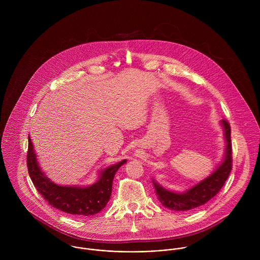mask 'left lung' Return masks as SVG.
Segmentation results:
<instances>
[{
	"label": "left lung",
	"mask_w": 260,
	"mask_h": 260,
	"mask_svg": "<svg viewBox=\"0 0 260 260\" xmlns=\"http://www.w3.org/2000/svg\"><path fill=\"white\" fill-rule=\"evenodd\" d=\"M221 125L224 128V136L227 143L224 161L221 165L209 177L182 194L168 191L152 180L157 198L162 205L172 210H191L205 204L220 191L232 169L231 128L230 124L225 119L221 120Z\"/></svg>",
	"instance_id": "left-lung-1"
}]
</instances>
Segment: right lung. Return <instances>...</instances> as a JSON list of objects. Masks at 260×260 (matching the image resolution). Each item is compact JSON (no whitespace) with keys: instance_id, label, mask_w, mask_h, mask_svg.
<instances>
[{"instance_id":"1","label":"right lung","mask_w":260,"mask_h":260,"mask_svg":"<svg viewBox=\"0 0 260 260\" xmlns=\"http://www.w3.org/2000/svg\"><path fill=\"white\" fill-rule=\"evenodd\" d=\"M28 139L27 166L29 175L38 192L49 205L63 212L79 216L94 215L104 209L111 196L115 173L126 163V160L120 161L101 172L99 180L92 186L80 188L56 185L40 170L31 138Z\"/></svg>"}]
</instances>
